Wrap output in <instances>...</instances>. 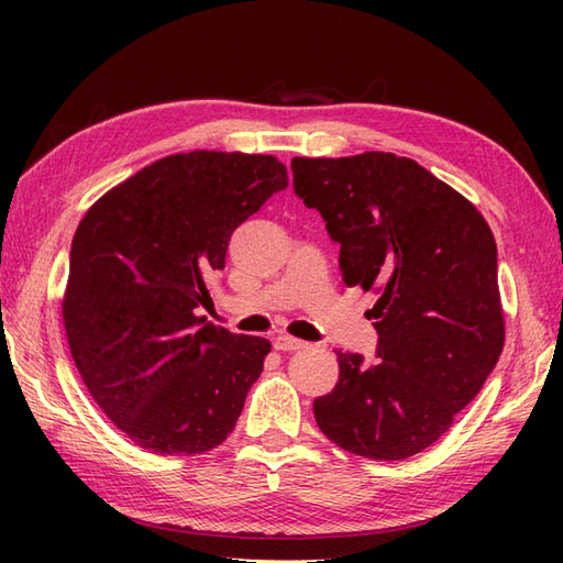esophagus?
Returning <instances> with one entry per match:
<instances>
[{
    "instance_id": "34e87169",
    "label": "esophagus",
    "mask_w": 563,
    "mask_h": 563,
    "mask_svg": "<svg viewBox=\"0 0 563 563\" xmlns=\"http://www.w3.org/2000/svg\"><path fill=\"white\" fill-rule=\"evenodd\" d=\"M273 345H275V351H300L307 343L290 336V333H278V336L273 339Z\"/></svg>"
}]
</instances>
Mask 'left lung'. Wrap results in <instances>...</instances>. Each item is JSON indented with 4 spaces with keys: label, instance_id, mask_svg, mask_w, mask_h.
<instances>
[{
    "label": "left lung",
    "instance_id": "obj_1",
    "mask_svg": "<svg viewBox=\"0 0 563 563\" xmlns=\"http://www.w3.org/2000/svg\"><path fill=\"white\" fill-rule=\"evenodd\" d=\"M295 194L341 244V275L375 290L379 363L341 353L314 418L339 448L406 460L448 433L498 363L506 321L484 214L421 164L391 152L292 159Z\"/></svg>",
    "mask_w": 563,
    "mask_h": 563
}]
</instances>
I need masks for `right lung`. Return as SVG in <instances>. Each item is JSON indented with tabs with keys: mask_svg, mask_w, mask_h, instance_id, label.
<instances>
[{
	"mask_svg": "<svg viewBox=\"0 0 563 563\" xmlns=\"http://www.w3.org/2000/svg\"><path fill=\"white\" fill-rule=\"evenodd\" d=\"M288 169L271 154H172L84 214L63 297L67 343L99 409L142 450L198 454L234 430L271 343L214 327L210 278Z\"/></svg>",
	"mask_w": 563,
	"mask_h": 563,
	"instance_id": "add662e5",
	"label": "right lung"
}]
</instances>
